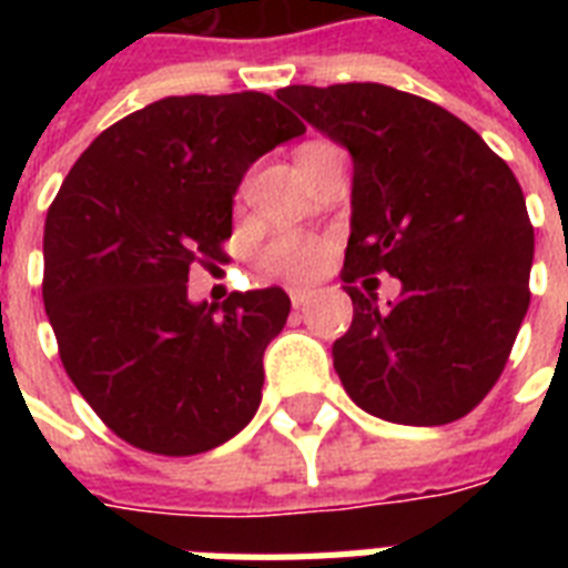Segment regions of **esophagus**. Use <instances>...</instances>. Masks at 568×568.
<instances>
[{"mask_svg": "<svg viewBox=\"0 0 568 568\" xmlns=\"http://www.w3.org/2000/svg\"><path fill=\"white\" fill-rule=\"evenodd\" d=\"M292 303H294V310H301V306H306V303L312 301V292L310 288H292Z\"/></svg>", "mask_w": 568, "mask_h": 568, "instance_id": "obj_1", "label": "esophagus"}]
</instances>
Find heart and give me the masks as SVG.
Segmentation results:
<instances>
[{
	"label": "heart",
	"instance_id": "b5f03b06",
	"mask_svg": "<svg viewBox=\"0 0 568 568\" xmlns=\"http://www.w3.org/2000/svg\"><path fill=\"white\" fill-rule=\"evenodd\" d=\"M327 262V244L310 235H280L265 250V267L285 280H310Z\"/></svg>",
	"mask_w": 568,
	"mask_h": 568
}]
</instances>
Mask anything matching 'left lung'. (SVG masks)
<instances>
[{
  "instance_id": "8db88e82",
  "label": "left lung",
  "mask_w": 568,
  "mask_h": 568,
  "mask_svg": "<svg viewBox=\"0 0 568 568\" xmlns=\"http://www.w3.org/2000/svg\"><path fill=\"white\" fill-rule=\"evenodd\" d=\"M276 100L354 159L342 280H400L388 310L345 288L354 321L333 345L342 386L383 422H457L501 377L528 312L534 226L519 182L475 129L413 93L288 84Z\"/></svg>"
}]
</instances>
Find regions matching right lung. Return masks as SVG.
Segmentation results:
<instances>
[{
  "label": "right lung",
  "instance_id": "add662e5",
  "mask_svg": "<svg viewBox=\"0 0 568 568\" xmlns=\"http://www.w3.org/2000/svg\"><path fill=\"white\" fill-rule=\"evenodd\" d=\"M306 126L274 97H164L118 120L67 173L43 226V306L67 374L120 439L191 457L241 433L262 400L283 288L189 297L223 262L250 164Z\"/></svg>",
  "mask_w": 568,
  "mask_h": 568
}]
</instances>
